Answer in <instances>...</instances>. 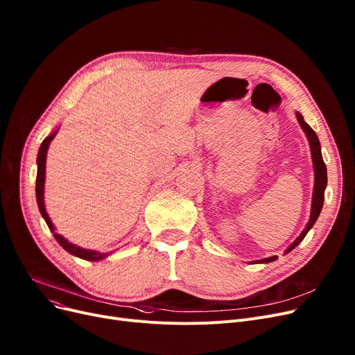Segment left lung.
Masks as SVG:
<instances>
[{"label":"left lung","instance_id":"8db88e82","mask_svg":"<svg viewBox=\"0 0 355 355\" xmlns=\"http://www.w3.org/2000/svg\"><path fill=\"white\" fill-rule=\"evenodd\" d=\"M296 118H297V122H300V125L302 126V129L305 130V134H306L308 141H309V145H311V154H312L313 170H315V187H313V197H312L311 218L308 221L305 230L288 248L286 253H289L291 250H293L297 245H300L301 241L304 240V237L306 236V233L309 232V229L315 225V221H316V218H318V216L322 210V206H324V194H325V187H327V166H325V162L322 159L320 139H318V137H316V134L313 132V129L304 121V116L300 114V112H296ZM276 259H277L276 256H272V257H266V259H262V260H256V262L257 263H269V262H273V260H276Z\"/></svg>","mask_w":355,"mask_h":355}]
</instances>
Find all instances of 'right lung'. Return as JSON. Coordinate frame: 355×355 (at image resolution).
Here are the masks:
<instances>
[{
	"label": "right lung",
	"mask_w": 355,
	"mask_h": 355,
	"mask_svg": "<svg viewBox=\"0 0 355 355\" xmlns=\"http://www.w3.org/2000/svg\"><path fill=\"white\" fill-rule=\"evenodd\" d=\"M55 134L58 132H53L50 137H47L42 146H40V151H39V155H37V181H35V197H37V204H39V209H40V213L43 216V218L46 220L49 229L53 232V236L54 239L59 241V245L67 250L69 253L78 256L80 259H85V260H90V262H96V260H102L103 257L109 256V253H99V252H95V250H87V249H82L79 246H74L71 243H69V241L60 236L59 233L54 232V226L51 220L49 218L47 213H46V209H44V175H46V157H47V148L50 145V142L54 139Z\"/></svg>",
	"instance_id": "add662e5"
}]
</instances>
